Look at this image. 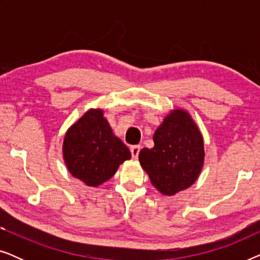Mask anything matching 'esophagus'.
<instances>
[{
  "mask_svg": "<svg viewBox=\"0 0 260 260\" xmlns=\"http://www.w3.org/2000/svg\"><path fill=\"white\" fill-rule=\"evenodd\" d=\"M140 150H141L140 145H133V147L130 148V151H131V155H133V158H137L138 157Z\"/></svg>",
  "mask_w": 260,
  "mask_h": 260,
  "instance_id": "obj_1",
  "label": "esophagus"
}]
</instances>
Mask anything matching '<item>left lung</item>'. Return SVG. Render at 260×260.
Listing matches in <instances>:
<instances>
[{"label":"left lung","mask_w":260,"mask_h":260,"mask_svg":"<svg viewBox=\"0 0 260 260\" xmlns=\"http://www.w3.org/2000/svg\"><path fill=\"white\" fill-rule=\"evenodd\" d=\"M154 148H143L138 159L159 193L172 197L190 187L205 161L204 137L188 111L172 110L155 131Z\"/></svg>","instance_id":"obj_1"}]
</instances>
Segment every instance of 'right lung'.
I'll return each instance as SVG.
<instances>
[{"instance_id":"add662e5","label":"right lung","mask_w":260,"mask_h":260,"mask_svg":"<svg viewBox=\"0 0 260 260\" xmlns=\"http://www.w3.org/2000/svg\"><path fill=\"white\" fill-rule=\"evenodd\" d=\"M62 156L69 172L90 187H98L131 158L129 149L112 133L102 109H90L66 131Z\"/></svg>"}]
</instances>
